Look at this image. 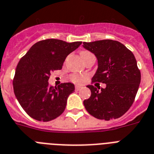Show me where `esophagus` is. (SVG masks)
<instances>
[{
  "mask_svg": "<svg viewBox=\"0 0 154 154\" xmlns=\"http://www.w3.org/2000/svg\"><path fill=\"white\" fill-rule=\"evenodd\" d=\"M81 88H82L81 86H76V87H75V89H76L77 91H79V90H81Z\"/></svg>",
  "mask_w": 154,
  "mask_h": 154,
  "instance_id": "34e87169",
  "label": "esophagus"
}]
</instances>
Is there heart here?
<instances>
[{"instance_id": "1", "label": "heart", "mask_w": 154, "mask_h": 154, "mask_svg": "<svg viewBox=\"0 0 154 154\" xmlns=\"http://www.w3.org/2000/svg\"><path fill=\"white\" fill-rule=\"evenodd\" d=\"M92 55L90 51H81V55L82 59L88 55ZM71 80L75 82V83H81L82 81L85 80V77L82 76V75H78V74H73L71 76Z\"/></svg>"}]
</instances>
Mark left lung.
<instances>
[{"label":"left lung","instance_id":"left-lung-1","mask_svg":"<svg viewBox=\"0 0 154 154\" xmlns=\"http://www.w3.org/2000/svg\"><path fill=\"white\" fill-rule=\"evenodd\" d=\"M83 47L98 60L92 82L106 85L100 91L93 85H88L91 95L84 101L85 109L100 120L121 117L132 105L141 81L135 56L123 44L113 40L84 42Z\"/></svg>","mask_w":154,"mask_h":154}]
</instances>
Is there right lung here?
Segmentation results:
<instances>
[{
  "instance_id": "obj_1",
  "label": "right lung",
  "mask_w": 154,
  "mask_h": 154,
  "mask_svg": "<svg viewBox=\"0 0 154 154\" xmlns=\"http://www.w3.org/2000/svg\"><path fill=\"white\" fill-rule=\"evenodd\" d=\"M81 41L67 43L57 39L37 42L20 59L15 69L13 88L15 97L26 113L39 121H50L65 110L68 96L75 90L72 83L50 86L54 70L61 69L67 55Z\"/></svg>"
}]
</instances>
